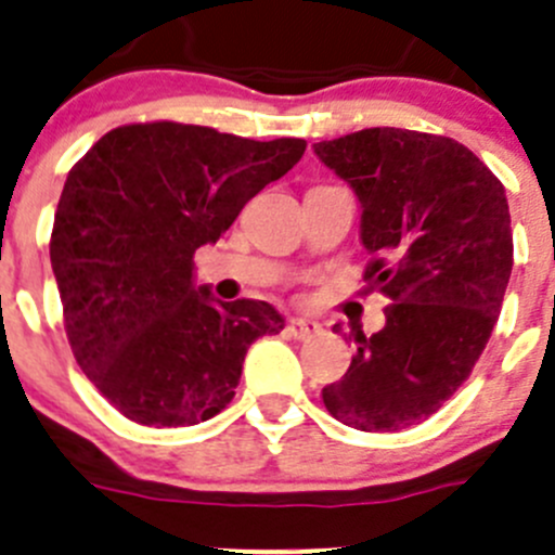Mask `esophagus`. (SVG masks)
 Returning <instances> with one entry per match:
<instances>
[{
    "mask_svg": "<svg viewBox=\"0 0 555 555\" xmlns=\"http://www.w3.org/2000/svg\"><path fill=\"white\" fill-rule=\"evenodd\" d=\"M287 330L295 335V338H313L317 333H322V324L313 322V319H306V317H289L287 322Z\"/></svg>",
    "mask_w": 555,
    "mask_h": 555,
    "instance_id": "1",
    "label": "esophagus"
}]
</instances>
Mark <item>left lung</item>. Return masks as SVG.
Here are the masks:
<instances>
[{"label": "left lung", "mask_w": 555, "mask_h": 555, "mask_svg": "<svg viewBox=\"0 0 555 555\" xmlns=\"http://www.w3.org/2000/svg\"><path fill=\"white\" fill-rule=\"evenodd\" d=\"M313 153L354 190L365 282L389 298L386 324L357 344L322 389L346 427L397 433L443 408L491 338L513 271L507 195L464 144L405 128H365Z\"/></svg>", "instance_id": "8db88e82"}]
</instances>
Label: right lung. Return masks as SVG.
Here are the masks:
<instances>
[{
	"label": "right lung",
	"instance_id": "obj_1",
	"mask_svg": "<svg viewBox=\"0 0 555 555\" xmlns=\"http://www.w3.org/2000/svg\"><path fill=\"white\" fill-rule=\"evenodd\" d=\"M304 153V139L133 122L69 171L50 266L77 365L122 416L144 427L217 416L236 395L246 349L284 330L266 300L222 304L195 287L193 255Z\"/></svg>",
	"mask_w": 555,
	"mask_h": 555
}]
</instances>
